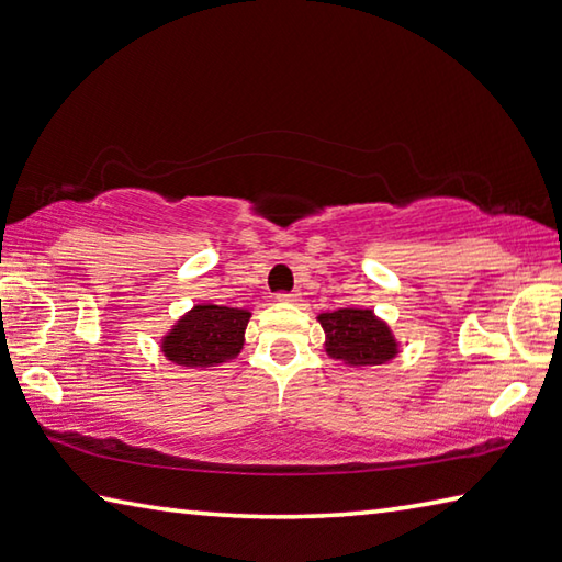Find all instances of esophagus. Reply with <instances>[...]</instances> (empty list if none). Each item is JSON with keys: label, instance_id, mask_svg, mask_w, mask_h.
I'll use <instances>...</instances> for the list:
<instances>
[{"label": "esophagus", "instance_id": "obj_1", "mask_svg": "<svg viewBox=\"0 0 562 562\" xmlns=\"http://www.w3.org/2000/svg\"><path fill=\"white\" fill-rule=\"evenodd\" d=\"M277 299L281 303H295V301H299V293H295V291H281V293H277Z\"/></svg>", "mask_w": 562, "mask_h": 562}]
</instances>
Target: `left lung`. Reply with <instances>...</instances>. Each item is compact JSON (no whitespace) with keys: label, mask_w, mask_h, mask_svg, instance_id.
<instances>
[{"label":"left lung","mask_w":562,"mask_h":562,"mask_svg":"<svg viewBox=\"0 0 562 562\" xmlns=\"http://www.w3.org/2000/svg\"><path fill=\"white\" fill-rule=\"evenodd\" d=\"M321 325L327 335V352L347 364H384L396 355L394 337L372 311L323 313Z\"/></svg>","instance_id":"1"}]
</instances>
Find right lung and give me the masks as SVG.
Returning a JSON list of instances; mask_svg holds the SVG:
<instances>
[{
    "label": "right lung",
    "mask_w": 562,
    "mask_h": 562,
    "mask_svg": "<svg viewBox=\"0 0 562 562\" xmlns=\"http://www.w3.org/2000/svg\"><path fill=\"white\" fill-rule=\"evenodd\" d=\"M249 313L222 305H195L164 340V352L181 367H210L239 355Z\"/></svg>",
    "instance_id": "right-lung-1"
}]
</instances>
